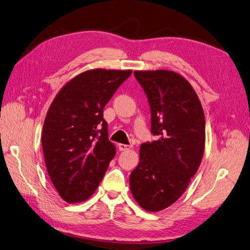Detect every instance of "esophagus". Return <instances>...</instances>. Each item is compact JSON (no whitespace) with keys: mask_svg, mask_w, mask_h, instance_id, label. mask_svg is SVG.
I'll return each mask as SVG.
<instances>
[{"mask_svg":"<svg viewBox=\"0 0 250 250\" xmlns=\"http://www.w3.org/2000/svg\"><path fill=\"white\" fill-rule=\"evenodd\" d=\"M132 146L131 145H125V144H119V149L120 151H125V150H129Z\"/></svg>","mask_w":250,"mask_h":250,"instance_id":"1","label":"esophagus"}]
</instances>
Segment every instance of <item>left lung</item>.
Here are the masks:
<instances>
[{"mask_svg": "<svg viewBox=\"0 0 250 250\" xmlns=\"http://www.w3.org/2000/svg\"><path fill=\"white\" fill-rule=\"evenodd\" d=\"M150 107L157 141L140 147V163L130 173L133 198L148 211L173 204L198 171L205 147V117L197 93L169 70L134 71Z\"/></svg>", "mask_w": 250, "mask_h": 250, "instance_id": "obj_1", "label": "left lung"}]
</instances>
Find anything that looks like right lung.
<instances>
[{"mask_svg": "<svg viewBox=\"0 0 250 250\" xmlns=\"http://www.w3.org/2000/svg\"><path fill=\"white\" fill-rule=\"evenodd\" d=\"M131 70L93 69L59 91L45 118L42 147L47 171L68 203L88 199L116 154L104 107Z\"/></svg>", "mask_w": 250, "mask_h": 250, "instance_id": "add662e5", "label": "right lung"}]
</instances>
